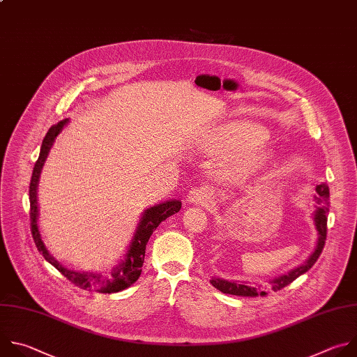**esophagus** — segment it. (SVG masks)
<instances>
[{
    "label": "esophagus",
    "mask_w": 357,
    "mask_h": 357,
    "mask_svg": "<svg viewBox=\"0 0 357 357\" xmlns=\"http://www.w3.org/2000/svg\"><path fill=\"white\" fill-rule=\"evenodd\" d=\"M209 197H211V190H209V185L205 184V183L199 184L198 187L191 188L187 194V199L192 204H202Z\"/></svg>",
    "instance_id": "esophagus-1"
}]
</instances>
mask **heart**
<instances>
[{
	"mask_svg": "<svg viewBox=\"0 0 357 357\" xmlns=\"http://www.w3.org/2000/svg\"><path fill=\"white\" fill-rule=\"evenodd\" d=\"M266 130L249 123L229 126L221 132L218 151L222 153H235L227 166V173L232 178H243L255 173L267 159V146L264 144ZM245 149L243 150V148Z\"/></svg>",
	"mask_w": 357,
	"mask_h": 357,
	"instance_id": "1",
	"label": "heart"
}]
</instances>
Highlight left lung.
I'll return each mask as SVG.
<instances>
[{
	"label": "left lung",
	"mask_w": 357,
	"mask_h": 357,
	"mask_svg": "<svg viewBox=\"0 0 357 357\" xmlns=\"http://www.w3.org/2000/svg\"><path fill=\"white\" fill-rule=\"evenodd\" d=\"M317 204L319 205L314 213V221H315V227L318 229V242H317V248L314 250V253L310 256V259L300 267L289 271L287 274H282L278 277H274L268 281V289L273 291H278L284 287H287L290 282H293L297 277H300L301 274H304L305 271H308L314 263L318 260L319 255L322 253V249L325 246V241H326V222H328V206H329V190L325 184H319L317 185ZM211 284L215 289H218L221 293L224 294H229V296H238V297H257L267 294L266 290L261 289L260 284H250V282H243V281H228V280H222V278H217L213 277L211 280Z\"/></svg>",
	"instance_id": "1"
}]
</instances>
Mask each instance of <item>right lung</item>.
I'll return each mask as SVG.
<instances>
[{
	"label": "right lung",
	"instance_id": "1",
	"mask_svg": "<svg viewBox=\"0 0 357 357\" xmlns=\"http://www.w3.org/2000/svg\"><path fill=\"white\" fill-rule=\"evenodd\" d=\"M68 119L60 121L57 125L52 126L46 136L43 137L42 146H40V155L35 163L31 184H29V202H31V211H29V218H31V232L32 238L35 241V245L38 250L42 253V256L54 266L68 281H71L75 286L87 290V291H101L104 294L109 293H118L121 290H125L130 287L132 284L139 278L142 273V266H144L145 260V250L146 245L149 242V238L152 236L153 231L160 225L162 221H165L167 217L177 213L181 208L180 201H166L163 204L155 205L145 211L144 217L136 229V234L132 239L130 248L128 250L126 259L119 263L118 267H115L111 273H82V271H73L63 267L45 248L43 241L40 238L39 229H38V199H36V188L38 181L40 176V170L43 167V163L47 158V153L53 145L54 137L61 132L64 125Z\"/></svg>",
	"mask_w": 357,
	"mask_h": 357
}]
</instances>
